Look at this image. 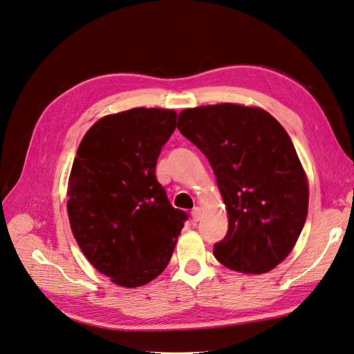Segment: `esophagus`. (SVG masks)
Wrapping results in <instances>:
<instances>
[{
	"mask_svg": "<svg viewBox=\"0 0 354 354\" xmlns=\"http://www.w3.org/2000/svg\"><path fill=\"white\" fill-rule=\"evenodd\" d=\"M191 216H192L194 222H198L201 219V209H200V207H195V209L191 212Z\"/></svg>",
	"mask_w": 354,
	"mask_h": 354,
	"instance_id": "obj_1",
	"label": "esophagus"
}]
</instances>
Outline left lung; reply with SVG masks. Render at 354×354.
Masks as SVG:
<instances>
[{"label": "left lung", "mask_w": 354, "mask_h": 354, "mask_svg": "<svg viewBox=\"0 0 354 354\" xmlns=\"http://www.w3.org/2000/svg\"><path fill=\"white\" fill-rule=\"evenodd\" d=\"M177 127L209 159L227 207L216 260L243 273L274 269L297 242L309 198L286 129L264 109L236 103L183 109Z\"/></svg>", "instance_id": "1"}]
</instances>
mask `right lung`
Returning <instances> with one entry per match:
<instances>
[{
  "label": "right lung",
  "instance_id": "right-lung-1",
  "mask_svg": "<svg viewBox=\"0 0 354 354\" xmlns=\"http://www.w3.org/2000/svg\"><path fill=\"white\" fill-rule=\"evenodd\" d=\"M176 120V111L159 108L106 115L76 151L67 189L72 232L87 260L122 287L165 270L187 219L154 174Z\"/></svg>",
  "mask_w": 354,
  "mask_h": 354
}]
</instances>
